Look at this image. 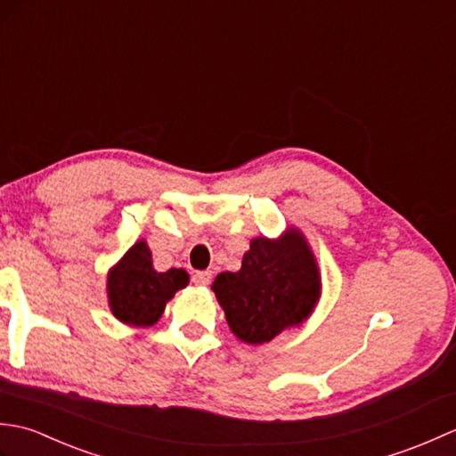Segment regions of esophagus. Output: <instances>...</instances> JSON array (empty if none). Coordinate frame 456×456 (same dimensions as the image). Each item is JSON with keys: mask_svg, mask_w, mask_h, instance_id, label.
Returning <instances> with one entry per match:
<instances>
[{"mask_svg": "<svg viewBox=\"0 0 456 456\" xmlns=\"http://www.w3.org/2000/svg\"><path fill=\"white\" fill-rule=\"evenodd\" d=\"M191 282L198 286H208L211 282V273L209 270H198V273L191 274Z\"/></svg>", "mask_w": 456, "mask_h": 456, "instance_id": "obj_1", "label": "esophagus"}]
</instances>
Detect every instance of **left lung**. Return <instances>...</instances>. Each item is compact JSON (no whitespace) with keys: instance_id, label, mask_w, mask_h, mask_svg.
Here are the masks:
<instances>
[{"instance_id":"8db88e82","label":"left lung","mask_w":456,"mask_h":456,"mask_svg":"<svg viewBox=\"0 0 456 456\" xmlns=\"http://www.w3.org/2000/svg\"><path fill=\"white\" fill-rule=\"evenodd\" d=\"M211 289L231 331L260 345L309 315L319 297V273L304 237L289 231L280 240L255 239L239 273H221Z\"/></svg>"}]
</instances>
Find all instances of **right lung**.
Segmentation results:
<instances>
[{"label": "right lung", "mask_w": 456, "mask_h": 456, "mask_svg": "<svg viewBox=\"0 0 456 456\" xmlns=\"http://www.w3.org/2000/svg\"><path fill=\"white\" fill-rule=\"evenodd\" d=\"M188 284V273L170 268L157 273L144 240L131 247L108 276V294L113 315L134 327H151L160 319L168 299Z\"/></svg>", "instance_id": "1"}]
</instances>
